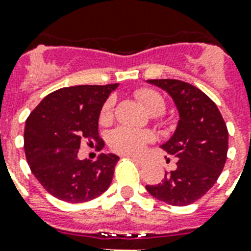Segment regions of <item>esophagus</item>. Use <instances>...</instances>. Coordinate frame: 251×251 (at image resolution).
Instances as JSON below:
<instances>
[{
	"label": "esophagus",
	"mask_w": 251,
	"mask_h": 251,
	"mask_svg": "<svg viewBox=\"0 0 251 251\" xmlns=\"http://www.w3.org/2000/svg\"><path fill=\"white\" fill-rule=\"evenodd\" d=\"M131 159H133L135 163H137L138 165H145V160L143 159H141V157H137V156H131Z\"/></svg>",
	"instance_id": "obj_1"
}]
</instances>
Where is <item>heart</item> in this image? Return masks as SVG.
Instances as JSON below:
<instances>
[{
	"label": "heart",
	"mask_w": 251,
	"mask_h": 251,
	"mask_svg": "<svg viewBox=\"0 0 251 251\" xmlns=\"http://www.w3.org/2000/svg\"><path fill=\"white\" fill-rule=\"evenodd\" d=\"M137 96L151 116H160L165 112V106H167L165 100L156 91L149 90V88L139 90L137 92ZM112 109H113V100L109 99L102 106L100 120L108 121L112 117ZM152 139V134L149 131L122 126L110 133L109 146L112 150L120 153L134 155V153L141 152Z\"/></svg>",
	"instance_id": "heart-1"
}]
</instances>
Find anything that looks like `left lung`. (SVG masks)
I'll return each mask as SVG.
<instances>
[{
	"label": "left lung",
	"mask_w": 251,
	"mask_h": 251,
	"mask_svg": "<svg viewBox=\"0 0 251 251\" xmlns=\"http://www.w3.org/2000/svg\"><path fill=\"white\" fill-rule=\"evenodd\" d=\"M164 90L178 110L169 141L160 146L177 157V168L165 172L157 185H146L153 198L172 206H187L202 198L218 181L226 161L228 130L218 106L204 92L177 79H150Z\"/></svg>",
	"instance_id": "1"
}]
</instances>
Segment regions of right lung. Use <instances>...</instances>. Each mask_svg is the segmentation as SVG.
Instances as JSON below:
<instances>
[{
    "mask_svg": "<svg viewBox=\"0 0 251 251\" xmlns=\"http://www.w3.org/2000/svg\"><path fill=\"white\" fill-rule=\"evenodd\" d=\"M118 83L65 87L45 96L25 126V152L31 172L49 194L69 203L101 195L113 178L120 157L101 153L98 160H79L83 138L99 142V116Z\"/></svg>",
    "mask_w": 251,
    "mask_h": 251,
    "instance_id": "1",
    "label": "right lung"
}]
</instances>
